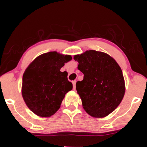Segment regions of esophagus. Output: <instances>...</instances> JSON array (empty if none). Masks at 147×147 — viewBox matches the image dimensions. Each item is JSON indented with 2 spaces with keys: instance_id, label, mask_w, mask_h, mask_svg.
<instances>
[{
  "instance_id": "34e87169",
  "label": "esophagus",
  "mask_w": 147,
  "mask_h": 147,
  "mask_svg": "<svg viewBox=\"0 0 147 147\" xmlns=\"http://www.w3.org/2000/svg\"><path fill=\"white\" fill-rule=\"evenodd\" d=\"M76 82H77V81H73L72 82V85H73V89L74 90H75V88H76Z\"/></svg>"
}]
</instances>
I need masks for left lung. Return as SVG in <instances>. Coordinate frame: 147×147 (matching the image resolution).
Here are the masks:
<instances>
[{"label":"left lung","instance_id":"left-lung-1","mask_svg":"<svg viewBox=\"0 0 147 147\" xmlns=\"http://www.w3.org/2000/svg\"><path fill=\"white\" fill-rule=\"evenodd\" d=\"M74 59L84 74L76 89L84 110L92 117H106L119 106L125 93L120 67L110 55L95 50L75 55Z\"/></svg>","mask_w":147,"mask_h":147}]
</instances>
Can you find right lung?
Returning <instances> with one entry per match:
<instances>
[{
    "label": "right lung",
    "instance_id": "right-lung-1",
    "mask_svg": "<svg viewBox=\"0 0 147 147\" xmlns=\"http://www.w3.org/2000/svg\"><path fill=\"white\" fill-rule=\"evenodd\" d=\"M71 59L70 55L49 52L37 57L26 68L22 96L34 113L48 117L59 109L65 95L72 89L67 72L60 69Z\"/></svg>",
    "mask_w": 147,
    "mask_h": 147
}]
</instances>
